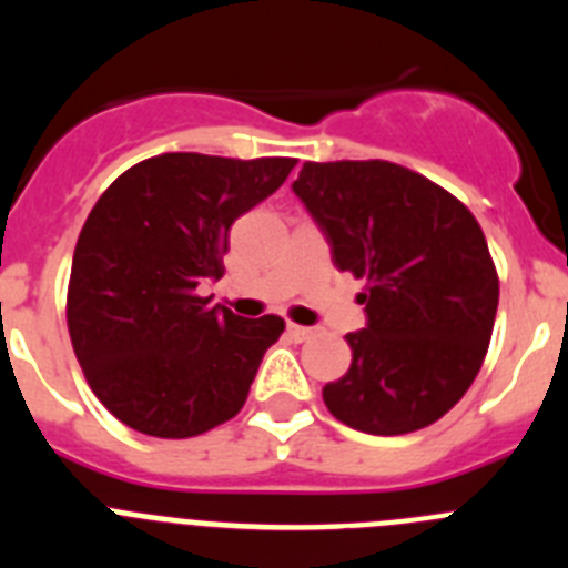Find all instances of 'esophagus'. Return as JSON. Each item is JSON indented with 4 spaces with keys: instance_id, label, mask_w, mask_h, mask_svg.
<instances>
[{
    "instance_id": "34e87169",
    "label": "esophagus",
    "mask_w": 568,
    "mask_h": 568,
    "mask_svg": "<svg viewBox=\"0 0 568 568\" xmlns=\"http://www.w3.org/2000/svg\"><path fill=\"white\" fill-rule=\"evenodd\" d=\"M287 333H290V338H295V341H307L310 335H313V329L301 327V324H290Z\"/></svg>"
}]
</instances>
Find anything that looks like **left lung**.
<instances>
[{
  "mask_svg": "<svg viewBox=\"0 0 568 568\" xmlns=\"http://www.w3.org/2000/svg\"><path fill=\"white\" fill-rule=\"evenodd\" d=\"M338 270L366 278L353 364L324 386L341 424L406 435L444 418L471 386L498 313V270L475 215L400 164L304 162L293 182Z\"/></svg>",
  "mask_w": 568,
  "mask_h": 568,
  "instance_id": "8db88e82",
  "label": "left lung"
}]
</instances>
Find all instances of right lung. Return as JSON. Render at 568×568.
<instances>
[{"instance_id":"1","label":"right lung","mask_w":568,"mask_h":568,"mask_svg":"<svg viewBox=\"0 0 568 568\" xmlns=\"http://www.w3.org/2000/svg\"><path fill=\"white\" fill-rule=\"evenodd\" d=\"M295 159L162 153L124 170L77 241L68 329L90 389L153 438H193L244 406L278 315L241 318L195 293L224 275L230 227Z\"/></svg>"}]
</instances>
